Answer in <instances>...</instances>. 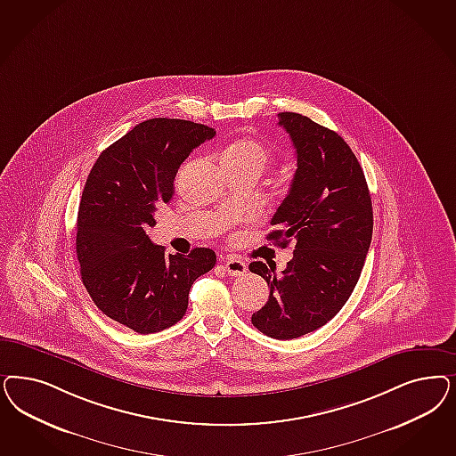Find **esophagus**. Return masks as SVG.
<instances>
[{"mask_svg": "<svg viewBox=\"0 0 456 456\" xmlns=\"http://www.w3.org/2000/svg\"><path fill=\"white\" fill-rule=\"evenodd\" d=\"M223 266H224L226 273L232 275V277H241V275H245L247 270H248V266H247L245 262L236 260V258H228V260L223 264Z\"/></svg>", "mask_w": 456, "mask_h": 456, "instance_id": "34e87169", "label": "esophagus"}]
</instances>
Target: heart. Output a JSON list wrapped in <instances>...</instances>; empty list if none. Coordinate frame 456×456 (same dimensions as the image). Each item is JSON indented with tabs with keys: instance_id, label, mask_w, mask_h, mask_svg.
<instances>
[{
	"instance_id": "b5f03b06",
	"label": "heart",
	"mask_w": 456,
	"mask_h": 456,
	"mask_svg": "<svg viewBox=\"0 0 456 456\" xmlns=\"http://www.w3.org/2000/svg\"><path fill=\"white\" fill-rule=\"evenodd\" d=\"M224 159L226 161L248 162V164H255L262 169L270 159V151L255 139H240L233 146L228 147V151L224 152Z\"/></svg>"
}]
</instances>
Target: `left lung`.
Here are the masks:
<instances>
[{
  "label": "left lung",
  "instance_id": "8db88e82",
  "mask_svg": "<svg viewBox=\"0 0 456 456\" xmlns=\"http://www.w3.org/2000/svg\"><path fill=\"white\" fill-rule=\"evenodd\" d=\"M279 126L294 142L297 171L266 240L287 247L294 238V258L281 275L250 265L270 289L251 323L289 340L334 319L353 294L372 238V203L362 167L338 133L295 112H280Z\"/></svg>",
  "mask_w": 456,
  "mask_h": 456
}]
</instances>
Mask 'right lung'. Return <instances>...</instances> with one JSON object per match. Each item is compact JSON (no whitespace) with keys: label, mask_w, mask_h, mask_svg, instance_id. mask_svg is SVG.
Here are the masks:
<instances>
[{"label":"right lung","mask_w":456,"mask_h":456,"mask_svg":"<svg viewBox=\"0 0 456 456\" xmlns=\"http://www.w3.org/2000/svg\"><path fill=\"white\" fill-rule=\"evenodd\" d=\"M216 131L183 118H149L107 147L87 177L77 218L82 281L103 314L137 334L159 332L188 309L194 280L216 253L164 255L149 240L156 206L175 194L179 166Z\"/></svg>","instance_id":"obj_1"}]
</instances>
